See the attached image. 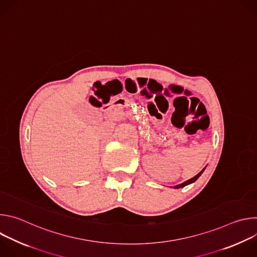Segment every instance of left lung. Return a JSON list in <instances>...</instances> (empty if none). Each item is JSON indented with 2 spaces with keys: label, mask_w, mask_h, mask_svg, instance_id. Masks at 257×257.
<instances>
[{
  "label": "left lung",
  "mask_w": 257,
  "mask_h": 257,
  "mask_svg": "<svg viewBox=\"0 0 257 257\" xmlns=\"http://www.w3.org/2000/svg\"><path fill=\"white\" fill-rule=\"evenodd\" d=\"M206 168V167H205ZM205 168H203L196 176H194L193 178H191V179H189V180H187V181H185V182H183V183H181V184H179V185H176V186H174V188L175 189H179V188H182V187H185V186H187V185H189V184H191V183H194L200 176H201V174L204 172V170H205Z\"/></svg>",
  "instance_id": "1"
}]
</instances>
